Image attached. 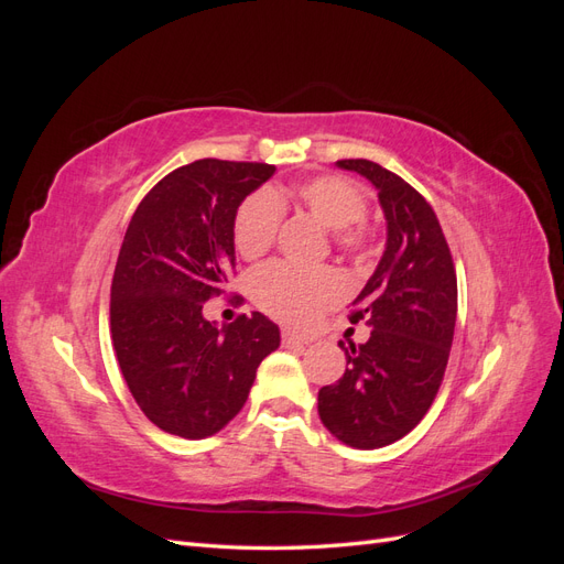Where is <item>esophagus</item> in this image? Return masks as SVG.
<instances>
[{
    "instance_id": "1",
    "label": "esophagus",
    "mask_w": 564,
    "mask_h": 564,
    "mask_svg": "<svg viewBox=\"0 0 564 564\" xmlns=\"http://www.w3.org/2000/svg\"><path fill=\"white\" fill-rule=\"evenodd\" d=\"M282 340H284L286 346H294V348H305V346H308V340H305L303 336H299L296 332H289V329L282 332Z\"/></svg>"
}]
</instances>
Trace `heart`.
<instances>
[{
  "mask_svg": "<svg viewBox=\"0 0 564 564\" xmlns=\"http://www.w3.org/2000/svg\"><path fill=\"white\" fill-rule=\"evenodd\" d=\"M299 207L324 228H332L334 245L346 253H362L371 230L365 224L367 199L350 178L319 174L286 187H261L247 195L232 218V242L245 259H259L275 242L282 212ZM346 292L334 268H296L270 263L253 272L251 296L261 311L286 324H308Z\"/></svg>",
  "mask_w": 564,
  "mask_h": 564,
  "instance_id": "heart-1",
  "label": "heart"
}]
</instances>
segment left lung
<instances>
[{"label": "left lung", "mask_w": 564, "mask_h": 564, "mask_svg": "<svg viewBox=\"0 0 564 564\" xmlns=\"http://www.w3.org/2000/svg\"><path fill=\"white\" fill-rule=\"evenodd\" d=\"M379 191L388 220L383 259L352 301L348 319L371 327L346 348V373L317 392L327 431L357 449L392 445L416 429L445 379L454 324L456 270L440 220L404 178L369 160H338Z\"/></svg>", "instance_id": "left-lung-1"}]
</instances>
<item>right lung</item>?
I'll list each match as a JSON object with an SVG mask.
<instances>
[{"mask_svg": "<svg viewBox=\"0 0 564 564\" xmlns=\"http://www.w3.org/2000/svg\"><path fill=\"white\" fill-rule=\"evenodd\" d=\"M272 174L265 162L197 160L166 174L131 216L112 275L110 334L135 404L164 433H218L280 346L278 324L261 313L224 329L202 315L235 268V212Z\"/></svg>", "mask_w": 564, "mask_h": 564, "instance_id": "add662e5", "label": "right lung"}]
</instances>
